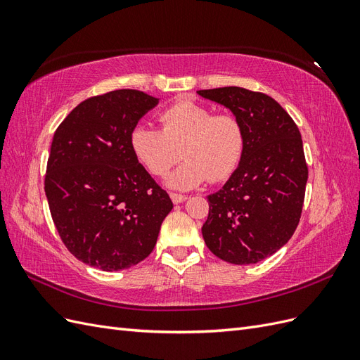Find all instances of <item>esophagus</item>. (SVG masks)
I'll return each instance as SVG.
<instances>
[{"instance_id":"esophagus-1","label":"esophagus","mask_w":360,"mask_h":360,"mask_svg":"<svg viewBox=\"0 0 360 360\" xmlns=\"http://www.w3.org/2000/svg\"><path fill=\"white\" fill-rule=\"evenodd\" d=\"M169 197H171V200H172V202H174V204H179V202H183V201H186V200H188L186 195L174 193V192H171V193H169Z\"/></svg>"}]
</instances>
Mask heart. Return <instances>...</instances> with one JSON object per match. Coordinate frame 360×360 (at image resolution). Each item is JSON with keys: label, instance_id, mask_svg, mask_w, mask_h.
Returning a JSON list of instances; mask_svg holds the SVG:
<instances>
[{"label": "heart", "instance_id": "1", "mask_svg": "<svg viewBox=\"0 0 360 360\" xmlns=\"http://www.w3.org/2000/svg\"><path fill=\"white\" fill-rule=\"evenodd\" d=\"M162 129L138 124L130 134V147L153 176H165L184 156V162L168 177L171 188L189 191L207 179L221 181L231 176L245 150L243 126L231 114H216L193 101H180L159 115Z\"/></svg>", "mask_w": 360, "mask_h": 360}]
</instances>
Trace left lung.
<instances>
[{"instance_id":"8db88e82","label":"left lung","mask_w":360,"mask_h":360,"mask_svg":"<svg viewBox=\"0 0 360 360\" xmlns=\"http://www.w3.org/2000/svg\"><path fill=\"white\" fill-rule=\"evenodd\" d=\"M198 94L228 108L245 132L237 169L207 197L204 242L226 263L255 264L284 246L299 225L308 181L300 132L264 93L222 86Z\"/></svg>"}]
</instances>
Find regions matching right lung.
Wrapping results in <instances>:
<instances>
[{
  "mask_svg": "<svg viewBox=\"0 0 360 360\" xmlns=\"http://www.w3.org/2000/svg\"><path fill=\"white\" fill-rule=\"evenodd\" d=\"M159 99L115 90L81 102L53 134L45 192L69 252L105 271L138 264L153 250L172 209L130 147L134 127Z\"/></svg>",
  "mask_w": 360,
  "mask_h": 360,
  "instance_id": "1",
  "label": "right lung"
}]
</instances>
